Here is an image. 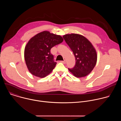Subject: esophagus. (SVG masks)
I'll return each instance as SVG.
<instances>
[{"label": "esophagus", "mask_w": 121, "mask_h": 121, "mask_svg": "<svg viewBox=\"0 0 121 121\" xmlns=\"http://www.w3.org/2000/svg\"><path fill=\"white\" fill-rule=\"evenodd\" d=\"M61 63H63V64H65L66 63V61H65V60H64V61H60Z\"/></svg>", "instance_id": "34e87169"}]
</instances>
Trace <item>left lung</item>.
Segmentation results:
<instances>
[{
	"label": "left lung",
	"instance_id": "obj_1",
	"mask_svg": "<svg viewBox=\"0 0 121 121\" xmlns=\"http://www.w3.org/2000/svg\"><path fill=\"white\" fill-rule=\"evenodd\" d=\"M73 52L76 64L68 70L77 78L89 74L95 67L97 59L96 50L91 43L84 36L78 34H66L63 36Z\"/></svg>",
	"mask_w": 121,
	"mask_h": 121
}]
</instances>
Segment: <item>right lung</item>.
<instances>
[{
  "mask_svg": "<svg viewBox=\"0 0 121 121\" xmlns=\"http://www.w3.org/2000/svg\"><path fill=\"white\" fill-rule=\"evenodd\" d=\"M63 41L61 36L48 31L39 33L30 40L25 48L24 58L31 74L42 78L52 71L56 62L51 49Z\"/></svg>",
  "mask_w": 121,
  "mask_h": 121,
  "instance_id": "add662e5",
  "label": "right lung"
}]
</instances>
